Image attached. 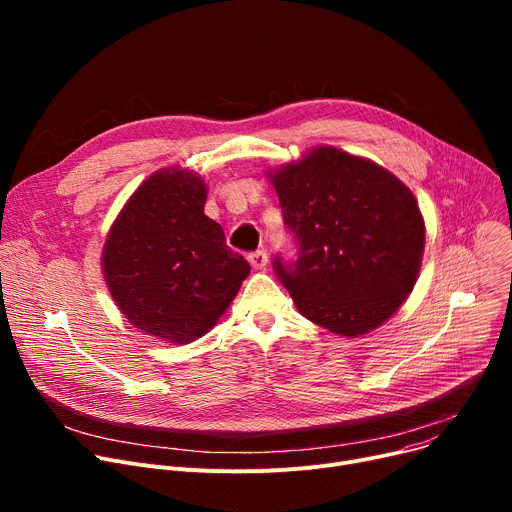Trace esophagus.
Wrapping results in <instances>:
<instances>
[{"instance_id":"obj_1","label":"esophagus","mask_w":512,"mask_h":512,"mask_svg":"<svg viewBox=\"0 0 512 512\" xmlns=\"http://www.w3.org/2000/svg\"><path fill=\"white\" fill-rule=\"evenodd\" d=\"M249 263L255 267V270H263V267L267 265V253H265L263 249L253 251V253L249 255Z\"/></svg>"}]
</instances>
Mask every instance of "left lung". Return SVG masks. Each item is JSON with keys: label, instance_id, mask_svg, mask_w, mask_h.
Segmentation results:
<instances>
[{"label": "left lung", "instance_id": "left-lung-1", "mask_svg": "<svg viewBox=\"0 0 512 512\" xmlns=\"http://www.w3.org/2000/svg\"><path fill=\"white\" fill-rule=\"evenodd\" d=\"M272 178L297 259L274 272L297 309L340 336H361L413 290L425 226L409 188L373 161L317 147Z\"/></svg>", "mask_w": 512, "mask_h": 512}]
</instances>
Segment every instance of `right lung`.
<instances>
[{
    "label": "right lung",
    "mask_w": 512,
    "mask_h": 512,
    "mask_svg": "<svg viewBox=\"0 0 512 512\" xmlns=\"http://www.w3.org/2000/svg\"><path fill=\"white\" fill-rule=\"evenodd\" d=\"M205 199L191 172H155L128 199L103 249L105 282L126 319L176 344L211 330L251 272L203 213Z\"/></svg>",
    "instance_id": "add662e5"
}]
</instances>
